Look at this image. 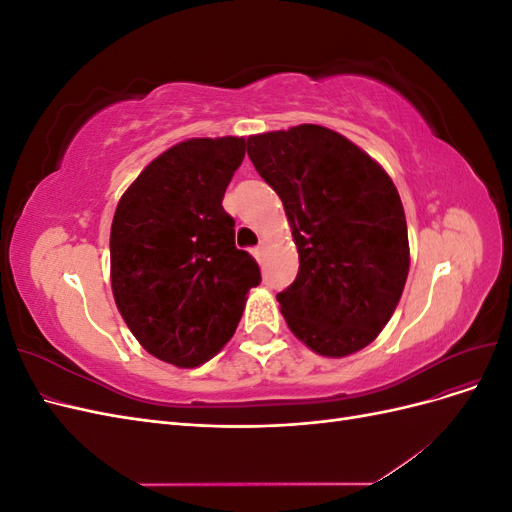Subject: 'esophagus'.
<instances>
[{
  "mask_svg": "<svg viewBox=\"0 0 512 512\" xmlns=\"http://www.w3.org/2000/svg\"><path fill=\"white\" fill-rule=\"evenodd\" d=\"M265 247H267V243L260 239V243H258V245L254 247V250H252V254H254V256H256L258 260H260V258H262V254H265Z\"/></svg>",
  "mask_w": 512,
  "mask_h": 512,
  "instance_id": "obj_1",
  "label": "esophagus"
}]
</instances>
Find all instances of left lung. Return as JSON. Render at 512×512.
I'll return each mask as SVG.
<instances>
[{"instance_id":"1","label":"left lung","mask_w":512,"mask_h":512,"mask_svg":"<svg viewBox=\"0 0 512 512\" xmlns=\"http://www.w3.org/2000/svg\"><path fill=\"white\" fill-rule=\"evenodd\" d=\"M258 175L282 198L299 273L277 294L294 337L342 359L391 320L410 269L406 213L386 170L314 123L247 138Z\"/></svg>"}]
</instances>
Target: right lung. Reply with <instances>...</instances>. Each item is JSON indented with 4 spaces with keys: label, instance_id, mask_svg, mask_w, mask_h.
Returning a JSON list of instances; mask_svg holds the SVG:
<instances>
[{
    "label": "right lung",
    "instance_id": "obj_1",
    "mask_svg": "<svg viewBox=\"0 0 512 512\" xmlns=\"http://www.w3.org/2000/svg\"><path fill=\"white\" fill-rule=\"evenodd\" d=\"M245 138H188L149 162L123 192L111 226L119 314L149 354L198 367L235 333L258 262L235 247L222 198Z\"/></svg>",
    "mask_w": 512,
    "mask_h": 512
}]
</instances>
